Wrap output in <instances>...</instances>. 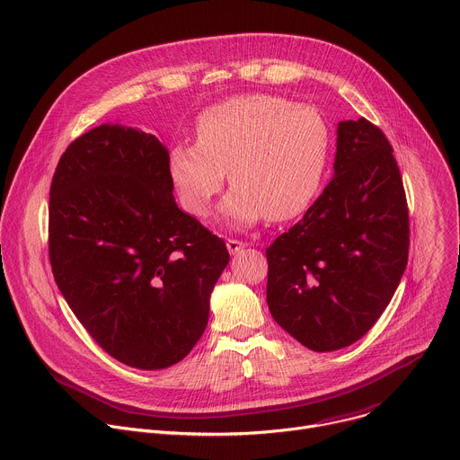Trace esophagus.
<instances>
[{"label": "esophagus", "instance_id": "1", "mask_svg": "<svg viewBox=\"0 0 460 460\" xmlns=\"http://www.w3.org/2000/svg\"><path fill=\"white\" fill-rule=\"evenodd\" d=\"M226 243H227V249H229V252H231V254H236V252H240V251L245 247V243H243V242L234 240V238H229Z\"/></svg>", "mask_w": 460, "mask_h": 460}]
</instances>
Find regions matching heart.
I'll return each instance as SVG.
<instances>
[{
    "mask_svg": "<svg viewBox=\"0 0 460 460\" xmlns=\"http://www.w3.org/2000/svg\"><path fill=\"white\" fill-rule=\"evenodd\" d=\"M332 128L311 105L271 94L234 96L196 119V142L169 153V176L183 209L206 217L226 181L222 220L245 227L300 215L322 181Z\"/></svg>",
    "mask_w": 460,
    "mask_h": 460,
    "instance_id": "b5f03b06",
    "label": "heart"
}]
</instances>
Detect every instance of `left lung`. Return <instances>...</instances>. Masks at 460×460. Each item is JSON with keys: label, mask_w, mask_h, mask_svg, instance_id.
Returning <instances> with one entry per match:
<instances>
[{"label": "left lung", "mask_w": 460, "mask_h": 460, "mask_svg": "<svg viewBox=\"0 0 460 460\" xmlns=\"http://www.w3.org/2000/svg\"><path fill=\"white\" fill-rule=\"evenodd\" d=\"M335 176L304 218L268 249V305L313 351L362 339L404 275L410 217L382 130L360 118L337 128Z\"/></svg>", "instance_id": "obj_1"}]
</instances>
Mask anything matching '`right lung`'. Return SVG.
Here are the masks:
<instances>
[{
	"mask_svg": "<svg viewBox=\"0 0 460 460\" xmlns=\"http://www.w3.org/2000/svg\"><path fill=\"white\" fill-rule=\"evenodd\" d=\"M172 187L160 140L118 123L76 138L50 183L54 280L98 346L138 369L187 357L229 264L226 242L178 209Z\"/></svg>",
	"mask_w": 460,
	"mask_h": 460,
	"instance_id": "right-lung-1",
	"label": "right lung"
}]
</instances>
